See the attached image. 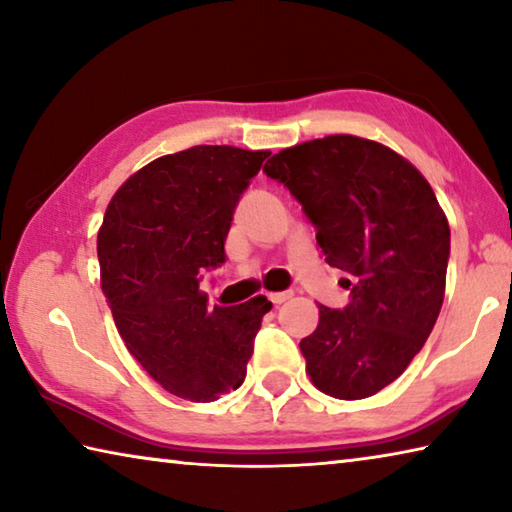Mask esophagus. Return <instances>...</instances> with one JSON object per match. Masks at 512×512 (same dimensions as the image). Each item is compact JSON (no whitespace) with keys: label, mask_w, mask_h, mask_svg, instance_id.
<instances>
[{"label":"esophagus","mask_w":512,"mask_h":512,"mask_svg":"<svg viewBox=\"0 0 512 512\" xmlns=\"http://www.w3.org/2000/svg\"><path fill=\"white\" fill-rule=\"evenodd\" d=\"M291 298V291H277V293H268V300L273 302V305H282V302H287Z\"/></svg>","instance_id":"esophagus-1"}]
</instances>
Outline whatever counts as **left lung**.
I'll use <instances>...</instances> for the list:
<instances>
[{
	"label": "left lung",
	"mask_w": 512,
	"mask_h": 512,
	"mask_svg": "<svg viewBox=\"0 0 512 512\" xmlns=\"http://www.w3.org/2000/svg\"><path fill=\"white\" fill-rule=\"evenodd\" d=\"M268 178L314 223L325 262L350 273L343 309L318 305L300 341L307 375L336 400H363L402 375L445 298L449 223L431 185L384 144L329 135L275 153Z\"/></svg>",
	"instance_id": "obj_1"
}]
</instances>
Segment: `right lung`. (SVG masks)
Segmentation results:
<instances>
[{
    "instance_id": "obj_1",
    "label": "right lung",
    "mask_w": 512,
    "mask_h": 512,
    "mask_svg": "<svg viewBox=\"0 0 512 512\" xmlns=\"http://www.w3.org/2000/svg\"><path fill=\"white\" fill-rule=\"evenodd\" d=\"M268 151L192 146L162 155L117 189L97 237L101 289L121 339L169 393L214 402L244 384L262 318L273 305L207 309L203 271L225 262L241 194Z\"/></svg>"
}]
</instances>
